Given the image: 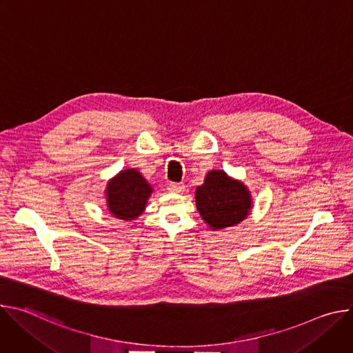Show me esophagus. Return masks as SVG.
<instances>
[{"mask_svg": "<svg viewBox=\"0 0 353 353\" xmlns=\"http://www.w3.org/2000/svg\"><path fill=\"white\" fill-rule=\"evenodd\" d=\"M184 188H185V185H184L183 183H169V184H168V190H169L170 192H177V194H180V192L184 191Z\"/></svg>", "mask_w": 353, "mask_h": 353, "instance_id": "obj_1", "label": "esophagus"}]
</instances>
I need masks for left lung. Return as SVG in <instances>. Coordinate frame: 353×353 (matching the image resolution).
Returning a JSON list of instances; mask_svg holds the SVG:
<instances>
[{
  "mask_svg": "<svg viewBox=\"0 0 353 353\" xmlns=\"http://www.w3.org/2000/svg\"><path fill=\"white\" fill-rule=\"evenodd\" d=\"M196 210L214 230L229 228L248 215L251 198L243 183L222 170L210 172L195 191Z\"/></svg>",
  "mask_w": 353,
  "mask_h": 353,
  "instance_id": "8db88e82",
  "label": "left lung"
}]
</instances>
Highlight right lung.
I'll return each instance as SVG.
<instances>
[{
	"label": "right lung",
	"mask_w": 353,
	"mask_h": 353,
	"mask_svg": "<svg viewBox=\"0 0 353 353\" xmlns=\"http://www.w3.org/2000/svg\"><path fill=\"white\" fill-rule=\"evenodd\" d=\"M152 188L134 169L123 170L108 184V207L119 219L131 221L142 214Z\"/></svg>",
	"instance_id": "1"
}]
</instances>
